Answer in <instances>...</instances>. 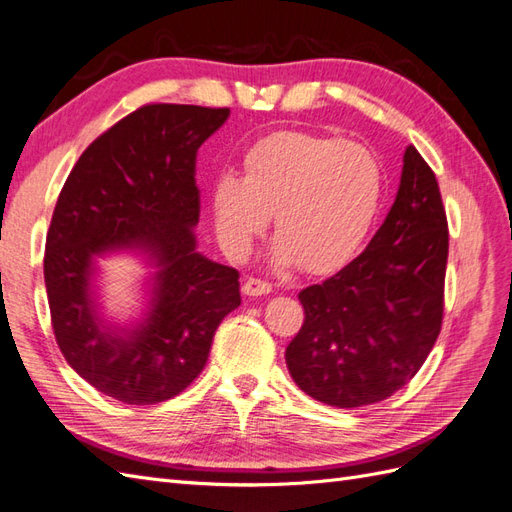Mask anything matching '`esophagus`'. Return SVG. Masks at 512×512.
<instances>
[{"mask_svg":"<svg viewBox=\"0 0 512 512\" xmlns=\"http://www.w3.org/2000/svg\"><path fill=\"white\" fill-rule=\"evenodd\" d=\"M273 290V286L265 280H260V277H247L245 284H243V292L247 297H260V294H269Z\"/></svg>","mask_w":512,"mask_h":512,"instance_id":"1","label":"esophagus"}]
</instances>
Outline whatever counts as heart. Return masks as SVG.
<instances>
[{
    "label": "heart",
    "instance_id": "b5f03b06",
    "mask_svg": "<svg viewBox=\"0 0 512 512\" xmlns=\"http://www.w3.org/2000/svg\"><path fill=\"white\" fill-rule=\"evenodd\" d=\"M382 196V170L359 143L312 132H277L254 143L241 177L211 183V213L232 256L250 254L269 224L277 230L275 262H303L309 273H331L359 252Z\"/></svg>",
    "mask_w": 512,
    "mask_h": 512
}]
</instances>
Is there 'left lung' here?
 Returning <instances> with one entry per match:
<instances>
[{
    "label": "left lung",
    "mask_w": 512,
    "mask_h": 512,
    "mask_svg": "<svg viewBox=\"0 0 512 512\" xmlns=\"http://www.w3.org/2000/svg\"><path fill=\"white\" fill-rule=\"evenodd\" d=\"M446 258L440 185L410 145L374 239L329 280L299 292L305 320L286 348L299 389L335 408L369 406L404 389L442 329Z\"/></svg>",
    "instance_id": "8db88e82"
}]
</instances>
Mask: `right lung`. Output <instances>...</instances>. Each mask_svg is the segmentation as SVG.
<instances>
[{
	"instance_id": "obj_1",
	"label": "right lung",
	"mask_w": 512,
	"mask_h": 512,
	"mask_svg": "<svg viewBox=\"0 0 512 512\" xmlns=\"http://www.w3.org/2000/svg\"><path fill=\"white\" fill-rule=\"evenodd\" d=\"M230 108L145 104L91 143L59 192L44 284L61 354L91 386L130 406L173 399L205 369L215 329L241 305L239 271L200 256L196 156ZM145 244L159 260L148 324L106 334L88 299L94 253Z\"/></svg>"
}]
</instances>
